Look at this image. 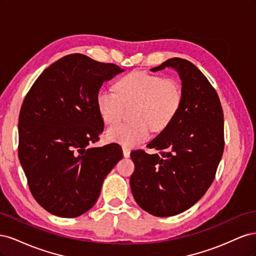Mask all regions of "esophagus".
<instances>
[{"instance_id":"1","label":"esophagus","mask_w":256,"mask_h":256,"mask_svg":"<svg viewBox=\"0 0 256 256\" xmlns=\"http://www.w3.org/2000/svg\"><path fill=\"white\" fill-rule=\"evenodd\" d=\"M122 152H124V157L129 158L130 157V150L126 148V147H122Z\"/></svg>"}]
</instances>
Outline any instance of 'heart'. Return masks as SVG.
Listing matches in <instances>:
<instances>
[{
  "mask_svg": "<svg viewBox=\"0 0 256 256\" xmlns=\"http://www.w3.org/2000/svg\"><path fill=\"white\" fill-rule=\"evenodd\" d=\"M115 92L100 90L96 106L106 125L118 124L131 108L128 125L106 131L108 140L131 148L143 143L154 132H161L175 120L182 104V85L176 79L162 78L146 72H132L116 81Z\"/></svg>",
  "mask_w": 256,
  "mask_h": 256,
  "instance_id": "obj_1",
  "label": "heart"
}]
</instances>
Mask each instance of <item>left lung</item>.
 Masks as SVG:
<instances>
[{"mask_svg":"<svg viewBox=\"0 0 256 256\" xmlns=\"http://www.w3.org/2000/svg\"><path fill=\"white\" fill-rule=\"evenodd\" d=\"M180 74L182 104L175 120L147 145L159 150L131 152L130 188L138 205L156 216L187 210L210 187L224 148L223 111L218 94L191 62L173 58L152 72Z\"/></svg>","mask_w":256,"mask_h":256,"instance_id":"1","label":"left lung"}]
</instances>
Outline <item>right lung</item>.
Wrapping results in <instances>:
<instances>
[{"mask_svg":"<svg viewBox=\"0 0 256 256\" xmlns=\"http://www.w3.org/2000/svg\"><path fill=\"white\" fill-rule=\"evenodd\" d=\"M122 72L69 54L44 69L23 100L18 156L34 198L50 214L76 218L90 210L106 176L122 158L116 143L88 146L104 131L97 92Z\"/></svg>","mask_w":256,"mask_h":256,"instance_id":"1","label":"right lung"}]
</instances>
